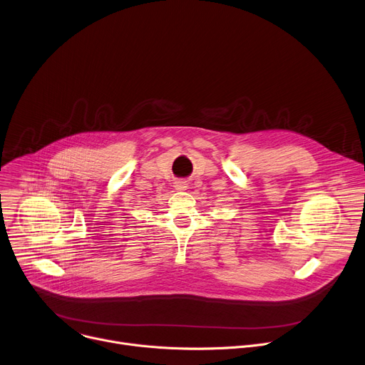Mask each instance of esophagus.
I'll return each instance as SVG.
<instances>
[{"label": "esophagus", "instance_id": "34e87169", "mask_svg": "<svg viewBox=\"0 0 365 365\" xmlns=\"http://www.w3.org/2000/svg\"><path fill=\"white\" fill-rule=\"evenodd\" d=\"M175 187H176L178 190H185L187 186H186V183H185V182H176Z\"/></svg>", "mask_w": 365, "mask_h": 365}]
</instances>
